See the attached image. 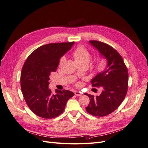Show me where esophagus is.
I'll return each mask as SVG.
<instances>
[{"label":"esophagus","instance_id":"obj_1","mask_svg":"<svg viewBox=\"0 0 148 148\" xmlns=\"http://www.w3.org/2000/svg\"><path fill=\"white\" fill-rule=\"evenodd\" d=\"M74 94L76 96H81L82 95V93H81L80 92H79V91H75L74 92Z\"/></svg>","mask_w":148,"mask_h":148}]
</instances>
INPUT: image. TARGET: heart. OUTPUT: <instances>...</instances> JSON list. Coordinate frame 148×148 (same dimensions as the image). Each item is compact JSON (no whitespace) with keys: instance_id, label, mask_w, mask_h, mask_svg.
Segmentation results:
<instances>
[{"instance_id":"heart-1","label":"heart","mask_w":148,"mask_h":148,"mask_svg":"<svg viewBox=\"0 0 148 148\" xmlns=\"http://www.w3.org/2000/svg\"><path fill=\"white\" fill-rule=\"evenodd\" d=\"M73 56L78 65H86L90 59V54L89 50L83 45H79L73 51ZM65 58L62 57L59 60V65L64 62Z\"/></svg>"}]
</instances>
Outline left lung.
I'll list each match as a JSON object with an SVG mask.
<instances>
[{"mask_svg": "<svg viewBox=\"0 0 148 148\" xmlns=\"http://www.w3.org/2000/svg\"><path fill=\"white\" fill-rule=\"evenodd\" d=\"M107 60V68L91 80L93 87L103 88L99 96L84 94L90 98L87 112L95 116H105L113 112L122 103L128 88V69L120 54L106 43L90 40Z\"/></svg>", "mask_w": 148, "mask_h": 148, "instance_id": "8db88e82", "label": "left lung"}]
</instances>
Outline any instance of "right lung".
Wrapping results in <instances>:
<instances>
[{"label": "right lung", "instance_id": "right-lung-1", "mask_svg": "<svg viewBox=\"0 0 148 148\" xmlns=\"http://www.w3.org/2000/svg\"><path fill=\"white\" fill-rule=\"evenodd\" d=\"M74 42L51 43L36 49L23 66L20 83L23 97L34 113L44 119L56 118L63 113L67 101L74 95L68 90L49 89V76L55 72L60 58L71 49Z\"/></svg>", "mask_w": 148, "mask_h": 148}]
</instances>
